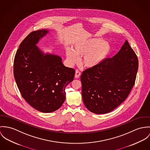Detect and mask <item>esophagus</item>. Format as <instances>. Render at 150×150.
<instances>
[{
    "label": "esophagus",
    "mask_w": 150,
    "mask_h": 150,
    "mask_svg": "<svg viewBox=\"0 0 150 150\" xmlns=\"http://www.w3.org/2000/svg\"><path fill=\"white\" fill-rule=\"evenodd\" d=\"M81 75V72L79 71H78V70H76L75 74V78H79L80 77Z\"/></svg>",
    "instance_id": "1"
}]
</instances>
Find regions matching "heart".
Listing matches in <instances>:
<instances>
[{
  "label": "heart",
  "mask_w": 150,
  "mask_h": 150,
  "mask_svg": "<svg viewBox=\"0 0 150 150\" xmlns=\"http://www.w3.org/2000/svg\"><path fill=\"white\" fill-rule=\"evenodd\" d=\"M112 46L101 38H92L76 44L74 51L67 50L68 63L72 65L79 61L78 57H83L82 63L87 68L96 67L102 63L110 53Z\"/></svg>",
  "instance_id": "heart-1"
}]
</instances>
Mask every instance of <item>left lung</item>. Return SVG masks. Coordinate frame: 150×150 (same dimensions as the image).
I'll list each match as a JSON object with an SVG mask.
<instances>
[{"label": "left lung", "mask_w": 150, "mask_h": 150, "mask_svg": "<svg viewBox=\"0 0 150 150\" xmlns=\"http://www.w3.org/2000/svg\"><path fill=\"white\" fill-rule=\"evenodd\" d=\"M138 66L137 57L126 40L113 57L84 70L81 81L83 102L87 109L104 114L116 108L133 88Z\"/></svg>", "instance_id": "1"}]
</instances>
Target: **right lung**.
<instances>
[{
  "label": "right lung",
  "instance_id": "1",
  "mask_svg": "<svg viewBox=\"0 0 150 150\" xmlns=\"http://www.w3.org/2000/svg\"><path fill=\"white\" fill-rule=\"evenodd\" d=\"M48 33L33 31L22 41L14 60V76L25 100L36 110L50 113L66 98L65 88L74 78L75 69L65 67L58 56L44 55L35 44Z\"/></svg>",
  "mask_w": 150,
  "mask_h": 150
}]
</instances>
